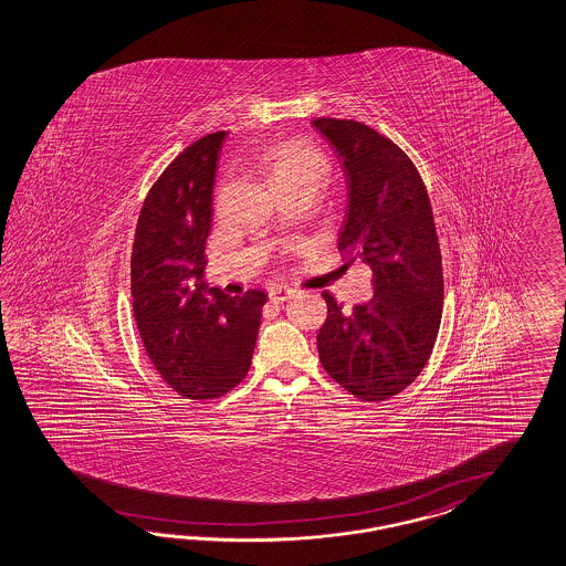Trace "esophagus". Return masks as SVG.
<instances>
[{
    "label": "esophagus",
    "mask_w": 566,
    "mask_h": 566,
    "mask_svg": "<svg viewBox=\"0 0 566 566\" xmlns=\"http://www.w3.org/2000/svg\"><path fill=\"white\" fill-rule=\"evenodd\" d=\"M291 294V289H286V286H272V289H270V301H272V303H284Z\"/></svg>",
    "instance_id": "esophagus-1"
}]
</instances>
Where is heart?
Here are the masks:
<instances>
[{"label": "heart", "instance_id": "1", "mask_svg": "<svg viewBox=\"0 0 566 566\" xmlns=\"http://www.w3.org/2000/svg\"><path fill=\"white\" fill-rule=\"evenodd\" d=\"M261 167L272 179L275 189L298 184H319L327 179V160L315 148L284 142L270 148L261 158Z\"/></svg>", "mask_w": 566, "mask_h": 566}]
</instances>
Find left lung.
I'll list each match as a JSON object with an SVG mask.
<instances>
[{
  "mask_svg": "<svg viewBox=\"0 0 566 566\" xmlns=\"http://www.w3.org/2000/svg\"><path fill=\"white\" fill-rule=\"evenodd\" d=\"M346 177L337 251L373 272V298L344 313L323 294V368L352 396L381 401L422 373L443 315V268L427 187L403 150L365 123L319 117Z\"/></svg>",
  "mask_w": 566,
  "mask_h": 566,
  "instance_id": "obj_1",
  "label": "left lung"
}]
</instances>
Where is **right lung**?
I'll return each mask as SVG.
<instances>
[{"mask_svg":"<svg viewBox=\"0 0 566 566\" xmlns=\"http://www.w3.org/2000/svg\"><path fill=\"white\" fill-rule=\"evenodd\" d=\"M227 132L193 142L154 184L132 251L134 317L160 377L187 399L243 381L260 332L263 291L230 296L206 282L216 170Z\"/></svg>","mask_w":566,"mask_h":566,"instance_id":"add662e5","label":"right lung"}]
</instances>
